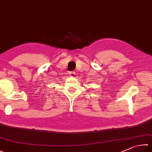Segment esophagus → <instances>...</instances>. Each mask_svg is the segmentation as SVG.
Instances as JSON below:
<instances>
[{"instance_id": "34e87169", "label": "esophagus", "mask_w": 152, "mask_h": 152, "mask_svg": "<svg viewBox=\"0 0 152 152\" xmlns=\"http://www.w3.org/2000/svg\"><path fill=\"white\" fill-rule=\"evenodd\" d=\"M69 74L71 77H75V72H69Z\"/></svg>"}]
</instances>
